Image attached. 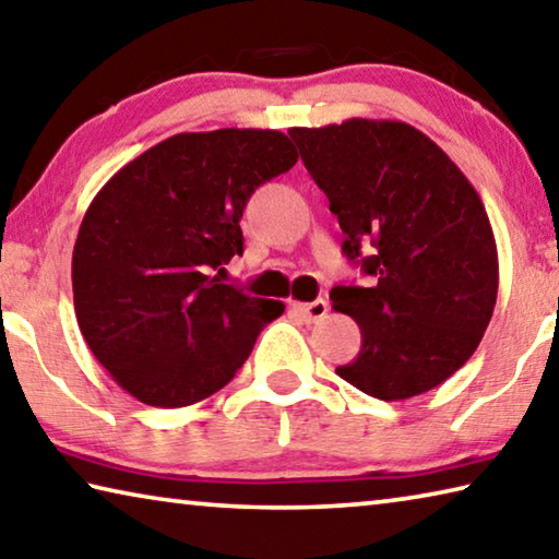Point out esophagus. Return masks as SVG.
<instances>
[{
    "mask_svg": "<svg viewBox=\"0 0 559 559\" xmlns=\"http://www.w3.org/2000/svg\"><path fill=\"white\" fill-rule=\"evenodd\" d=\"M295 309L307 319V322H322V319L329 312V301L326 299H314V301H305V305L297 301Z\"/></svg>",
    "mask_w": 559,
    "mask_h": 559,
    "instance_id": "34e87169",
    "label": "esophagus"
}]
</instances>
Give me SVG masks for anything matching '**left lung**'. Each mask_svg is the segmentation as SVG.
<instances>
[{"label":"left lung","mask_w":559,"mask_h":559,"mask_svg":"<svg viewBox=\"0 0 559 559\" xmlns=\"http://www.w3.org/2000/svg\"><path fill=\"white\" fill-rule=\"evenodd\" d=\"M289 135L340 219L346 260L373 277L329 295L361 329L359 356L336 373L381 401L431 391L478 349L496 307L498 250L478 193L408 123L349 118Z\"/></svg>","instance_id":"left-lung-1"}]
</instances>
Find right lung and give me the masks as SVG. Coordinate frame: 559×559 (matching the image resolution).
Masks as SVG:
<instances>
[{
  "instance_id": "right-lung-1",
  "label": "right lung",
  "mask_w": 559,
  "mask_h": 559,
  "mask_svg": "<svg viewBox=\"0 0 559 559\" xmlns=\"http://www.w3.org/2000/svg\"><path fill=\"white\" fill-rule=\"evenodd\" d=\"M297 158L280 131L178 133L91 200L73 245V309L88 349L133 399L180 408L213 396L285 312L212 272L242 254L247 200Z\"/></svg>"
}]
</instances>
